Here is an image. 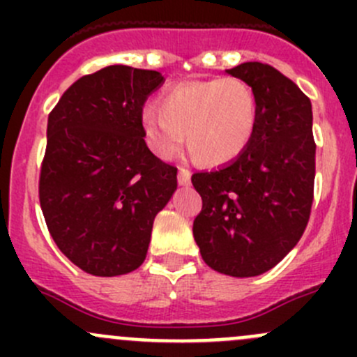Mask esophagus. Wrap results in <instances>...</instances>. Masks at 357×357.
Listing matches in <instances>:
<instances>
[{"mask_svg":"<svg viewBox=\"0 0 357 357\" xmlns=\"http://www.w3.org/2000/svg\"><path fill=\"white\" fill-rule=\"evenodd\" d=\"M178 183L181 186H190V183H192V172L188 171V169L181 167L178 172Z\"/></svg>","mask_w":357,"mask_h":357,"instance_id":"34e87169","label":"esophagus"}]
</instances>
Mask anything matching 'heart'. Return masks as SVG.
<instances>
[{"instance_id": "b5f03b06", "label": "heart", "mask_w": 357, "mask_h": 357, "mask_svg": "<svg viewBox=\"0 0 357 357\" xmlns=\"http://www.w3.org/2000/svg\"><path fill=\"white\" fill-rule=\"evenodd\" d=\"M158 105L142 112V128L153 153L172 158L190 149L205 164L219 165L242 155L257 126L254 89L238 77L183 81L158 96Z\"/></svg>"}]
</instances>
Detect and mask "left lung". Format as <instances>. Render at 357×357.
<instances>
[{"instance_id": "1", "label": "left lung", "mask_w": 357, "mask_h": 357, "mask_svg": "<svg viewBox=\"0 0 357 357\" xmlns=\"http://www.w3.org/2000/svg\"><path fill=\"white\" fill-rule=\"evenodd\" d=\"M257 100V126L242 155L192 183L202 197L193 236L208 268L236 278L275 268L297 245L312 205L316 145L311 100L275 67L226 70Z\"/></svg>"}]
</instances>
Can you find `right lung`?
Masks as SVG:
<instances>
[{"mask_svg": "<svg viewBox=\"0 0 357 357\" xmlns=\"http://www.w3.org/2000/svg\"><path fill=\"white\" fill-rule=\"evenodd\" d=\"M157 70L110 66L77 79L48 115L39 202L62 254L93 276L143 264L153 219L178 188V169L149 150L146 98Z\"/></svg>", "mask_w": 357, "mask_h": 357, "instance_id": "1", "label": "right lung"}]
</instances>
